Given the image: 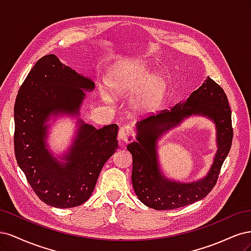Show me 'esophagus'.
<instances>
[{
    "label": "esophagus",
    "mask_w": 251,
    "mask_h": 251,
    "mask_svg": "<svg viewBox=\"0 0 251 251\" xmlns=\"http://www.w3.org/2000/svg\"><path fill=\"white\" fill-rule=\"evenodd\" d=\"M134 131L133 128L130 126H124L119 128V133H118V139L121 142H131L134 140Z\"/></svg>",
    "instance_id": "34e87169"
}]
</instances>
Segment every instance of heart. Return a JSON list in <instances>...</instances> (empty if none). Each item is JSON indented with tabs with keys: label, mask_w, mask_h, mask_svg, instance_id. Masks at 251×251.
I'll use <instances>...</instances> for the list:
<instances>
[{
	"label": "heart",
	"mask_w": 251,
	"mask_h": 251,
	"mask_svg": "<svg viewBox=\"0 0 251 251\" xmlns=\"http://www.w3.org/2000/svg\"><path fill=\"white\" fill-rule=\"evenodd\" d=\"M107 90L116 96L135 95L132 109L139 114L157 111L168 93V79L161 72H153L142 59L124 60L109 70Z\"/></svg>",
	"instance_id": "obj_1"
}]
</instances>
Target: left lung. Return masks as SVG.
Masks as SVG:
<instances>
[{"mask_svg": "<svg viewBox=\"0 0 251 251\" xmlns=\"http://www.w3.org/2000/svg\"><path fill=\"white\" fill-rule=\"evenodd\" d=\"M192 116L206 117L215 124L217 151L207 176L189 184L165 177L160 170L157 141ZM231 111L224 90L210 77L170 110H162L136 124V141L127 144L133 157L132 183L138 199L148 207L169 210L205 198L216 185L232 142Z\"/></svg>", "mask_w": 251, "mask_h": 251, "instance_id": "1", "label": "left lung"}]
</instances>
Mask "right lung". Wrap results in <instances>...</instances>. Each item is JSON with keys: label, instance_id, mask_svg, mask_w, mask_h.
<instances>
[{"label": "right lung", "instance_id": "obj_1", "mask_svg": "<svg viewBox=\"0 0 251 251\" xmlns=\"http://www.w3.org/2000/svg\"><path fill=\"white\" fill-rule=\"evenodd\" d=\"M94 82L54 54L39 59L21 86L14 104V153L39 198L57 208L85 203L103 164L118 148L117 125L95 128L77 120L71 147L54 156L47 144L52 117L77 116Z\"/></svg>", "mask_w": 251, "mask_h": 251}]
</instances>
